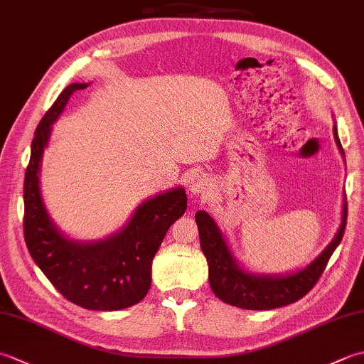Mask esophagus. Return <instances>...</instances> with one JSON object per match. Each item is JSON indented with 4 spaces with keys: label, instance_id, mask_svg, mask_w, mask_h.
Segmentation results:
<instances>
[{
    "label": "esophagus",
    "instance_id": "1",
    "mask_svg": "<svg viewBox=\"0 0 364 364\" xmlns=\"http://www.w3.org/2000/svg\"><path fill=\"white\" fill-rule=\"evenodd\" d=\"M189 189L194 192V194L206 196L208 191L211 189V183L208 181V178H205V176H196V178H192Z\"/></svg>",
    "mask_w": 364,
    "mask_h": 364
}]
</instances>
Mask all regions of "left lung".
Listing matches in <instances>:
<instances>
[{"label":"left lung","mask_w":364,"mask_h":364,"mask_svg":"<svg viewBox=\"0 0 364 364\" xmlns=\"http://www.w3.org/2000/svg\"><path fill=\"white\" fill-rule=\"evenodd\" d=\"M335 141L343 151L339 142L336 127H333ZM196 222L198 225L200 245L206 257L210 267V284L213 292L222 301L244 310H274L284 305L294 304L299 299L306 296L318 283L322 272L327 267V262L335 249L341 242L347 222V205L343 208V222L333 241L316 258L310 266L304 270L286 277H266L252 275L239 269L236 261L231 257V252L223 239L219 227L205 211L196 213Z\"/></svg>","instance_id":"8db88e82"}]
</instances>
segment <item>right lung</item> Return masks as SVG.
Segmentation results:
<instances>
[{"instance_id":"right-lung-1","label":"right lung","mask_w":364,"mask_h":364,"mask_svg":"<svg viewBox=\"0 0 364 364\" xmlns=\"http://www.w3.org/2000/svg\"><path fill=\"white\" fill-rule=\"evenodd\" d=\"M86 87L87 84L78 82L67 86L36 129L23 188V233L36 264L67 300L86 310L115 311L133 306L146 296L151 261L170 225L186 211L188 198L180 188L146 200L128 225L106 241L82 244L59 233L42 202L41 161L53 122L73 92Z\"/></svg>"}]
</instances>
